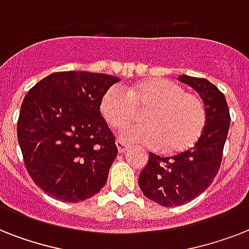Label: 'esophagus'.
<instances>
[{
	"mask_svg": "<svg viewBox=\"0 0 249 249\" xmlns=\"http://www.w3.org/2000/svg\"><path fill=\"white\" fill-rule=\"evenodd\" d=\"M116 147L120 154H124V152L128 151V144H125L124 142H121V141H116Z\"/></svg>",
	"mask_w": 249,
	"mask_h": 249,
	"instance_id": "1",
	"label": "esophagus"
}]
</instances>
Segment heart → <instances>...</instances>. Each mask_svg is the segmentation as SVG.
Here are the masks:
<instances>
[{
  "label": "heart",
  "mask_w": 249,
  "mask_h": 249,
  "mask_svg": "<svg viewBox=\"0 0 249 249\" xmlns=\"http://www.w3.org/2000/svg\"><path fill=\"white\" fill-rule=\"evenodd\" d=\"M143 111L144 124L129 125L121 132L126 143L161 147L165 154L177 155L196 143L204 129L207 113L197 95L186 93L172 80L152 77L129 88L111 86L101 99V113L112 129H120Z\"/></svg>",
  "instance_id": "heart-1"
}]
</instances>
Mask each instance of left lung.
<instances>
[{"label": "left lung", "instance_id": "8db88e82", "mask_svg": "<svg viewBox=\"0 0 249 249\" xmlns=\"http://www.w3.org/2000/svg\"><path fill=\"white\" fill-rule=\"evenodd\" d=\"M179 81L199 93L204 102L205 120L200 138L187 151L172 158L150 154L138 178L142 193L163 207H177L204 193L220 169L230 126V112L224 93L208 80L181 75Z\"/></svg>", "mask_w": 249, "mask_h": 249}]
</instances>
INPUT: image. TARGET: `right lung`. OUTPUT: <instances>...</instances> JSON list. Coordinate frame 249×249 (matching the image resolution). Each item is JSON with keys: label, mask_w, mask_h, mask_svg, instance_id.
<instances>
[{"label": "right lung", "mask_w": 249, "mask_h": 249, "mask_svg": "<svg viewBox=\"0 0 249 249\" xmlns=\"http://www.w3.org/2000/svg\"><path fill=\"white\" fill-rule=\"evenodd\" d=\"M117 81L106 73L54 72L25 94L18 142L29 176L50 196L79 203L106 185L117 147L99 108Z\"/></svg>", "instance_id": "right-lung-1"}]
</instances>
